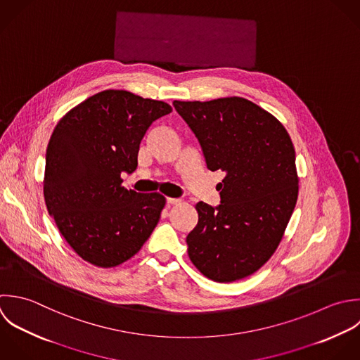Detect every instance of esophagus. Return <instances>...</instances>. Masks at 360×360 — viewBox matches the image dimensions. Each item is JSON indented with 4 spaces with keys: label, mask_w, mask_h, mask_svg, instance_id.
I'll return each mask as SVG.
<instances>
[{
    "label": "esophagus",
    "mask_w": 360,
    "mask_h": 360,
    "mask_svg": "<svg viewBox=\"0 0 360 360\" xmlns=\"http://www.w3.org/2000/svg\"><path fill=\"white\" fill-rule=\"evenodd\" d=\"M167 203L168 205H179L181 199H175V198H167Z\"/></svg>",
    "instance_id": "34e87169"
}]
</instances>
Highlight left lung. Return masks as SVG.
Masks as SVG:
<instances>
[{"mask_svg":"<svg viewBox=\"0 0 360 360\" xmlns=\"http://www.w3.org/2000/svg\"><path fill=\"white\" fill-rule=\"evenodd\" d=\"M200 143L210 171H223L220 205L199 202L188 255L220 283L257 272L276 251L299 195L296 153L283 124L254 102L174 101Z\"/></svg>","mask_w":360,"mask_h":360,"instance_id":"1","label":"left lung"}]
</instances>
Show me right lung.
Returning a JSON list of instances; mask_svg holds the SVG:
<instances>
[{"mask_svg": "<svg viewBox=\"0 0 360 360\" xmlns=\"http://www.w3.org/2000/svg\"><path fill=\"white\" fill-rule=\"evenodd\" d=\"M162 102L123 89L98 92L65 113L46 150L43 181L49 214L84 261L117 266L136 255L155 229L165 198L122 186L137 168L140 143Z\"/></svg>", "mask_w": 360, "mask_h": 360, "instance_id": "obj_1", "label": "right lung"}]
</instances>
